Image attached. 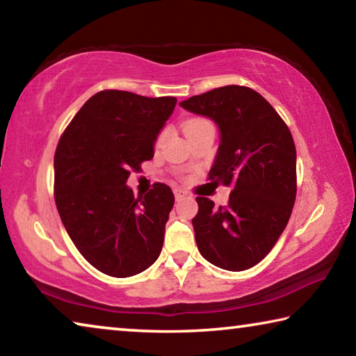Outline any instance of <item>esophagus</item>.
<instances>
[{"mask_svg":"<svg viewBox=\"0 0 356 356\" xmlns=\"http://www.w3.org/2000/svg\"><path fill=\"white\" fill-rule=\"evenodd\" d=\"M174 196H176V201H182L186 197V193L182 188H174Z\"/></svg>","mask_w":356,"mask_h":356,"instance_id":"obj_1","label":"esophagus"}]
</instances>
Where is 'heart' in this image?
<instances>
[{
  "label": "heart",
  "mask_w": 356,
  "mask_h": 356,
  "mask_svg": "<svg viewBox=\"0 0 356 356\" xmlns=\"http://www.w3.org/2000/svg\"><path fill=\"white\" fill-rule=\"evenodd\" d=\"M196 122H201V120H190V122L186 124L185 127H188V125H193V124H196ZM163 136H165V134H161V135L159 136V140H156V144H160V143H161V140H163Z\"/></svg>",
  "instance_id": "obj_1"
}]
</instances>
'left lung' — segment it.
<instances>
[{"mask_svg": "<svg viewBox=\"0 0 356 356\" xmlns=\"http://www.w3.org/2000/svg\"><path fill=\"white\" fill-rule=\"evenodd\" d=\"M213 120L220 146L209 176L232 185L227 206L197 196L191 220L197 250L229 272L254 267L273 248L291 218L297 195V150L284 120L261 94L222 86L180 102Z\"/></svg>", "mask_w": 356, "mask_h": 356, "instance_id": "8db88e82", "label": "left lung"}]
</instances>
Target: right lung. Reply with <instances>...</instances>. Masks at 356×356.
I'll return each mask as SVG.
<instances>
[{"instance_id": "obj_1", "label": "right lung", "mask_w": 356, "mask_h": 356, "mask_svg": "<svg viewBox=\"0 0 356 356\" xmlns=\"http://www.w3.org/2000/svg\"><path fill=\"white\" fill-rule=\"evenodd\" d=\"M176 97L102 91L75 114L55 154V201L65 231L102 273L127 278L161 252L174 206L170 186L155 184L136 200L127 179L154 156Z\"/></svg>"}]
</instances>
